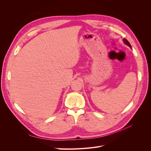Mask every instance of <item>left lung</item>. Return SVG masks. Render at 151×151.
<instances>
[{
	"mask_svg": "<svg viewBox=\"0 0 151 151\" xmlns=\"http://www.w3.org/2000/svg\"><path fill=\"white\" fill-rule=\"evenodd\" d=\"M123 42H124V43H125L127 45H128V46H129V47H131V45H130V43L129 42V41L127 40L126 39H123Z\"/></svg>",
	"mask_w": 151,
	"mask_h": 151,
	"instance_id": "8db88e82",
	"label": "left lung"
}]
</instances>
